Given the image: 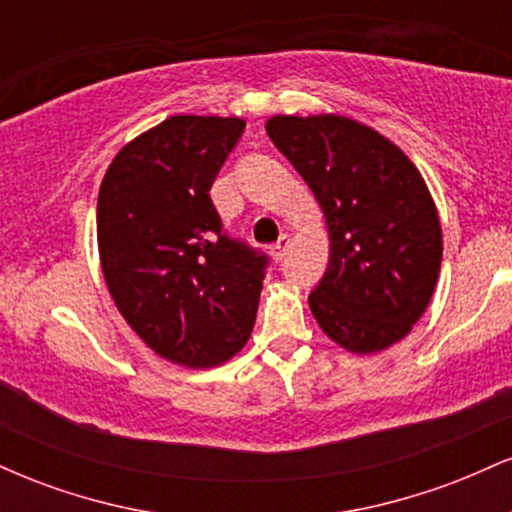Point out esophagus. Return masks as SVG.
I'll use <instances>...</instances> for the list:
<instances>
[{"instance_id": "1", "label": "esophagus", "mask_w": 512, "mask_h": 512, "mask_svg": "<svg viewBox=\"0 0 512 512\" xmlns=\"http://www.w3.org/2000/svg\"><path fill=\"white\" fill-rule=\"evenodd\" d=\"M289 248H291V238H289V236H281V238L274 243L272 257H274L276 262H281V260H284V257H286V252H289Z\"/></svg>"}]
</instances>
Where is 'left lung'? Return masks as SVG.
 <instances>
[{
	"mask_svg": "<svg viewBox=\"0 0 512 512\" xmlns=\"http://www.w3.org/2000/svg\"><path fill=\"white\" fill-rule=\"evenodd\" d=\"M267 134L313 190L330 264L308 296L317 325L354 354L404 339L436 289L443 233L424 178L399 146L342 115H274Z\"/></svg>",
	"mask_w": 512,
	"mask_h": 512,
	"instance_id": "1",
	"label": "left lung"
}]
</instances>
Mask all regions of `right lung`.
Listing matches in <instances>:
<instances>
[{
    "label": "right lung",
    "instance_id": "right-lung-1",
    "mask_svg": "<svg viewBox=\"0 0 512 512\" xmlns=\"http://www.w3.org/2000/svg\"><path fill=\"white\" fill-rule=\"evenodd\" d=\"M243 129L240 117H168L122 146L98 192L110 296L139 339L178 366H219L255 325L267 255L228 238L209 197Z\"/></svg>",
    "mask_w": 512,
    "mask_h": 512
}]
</instances>
